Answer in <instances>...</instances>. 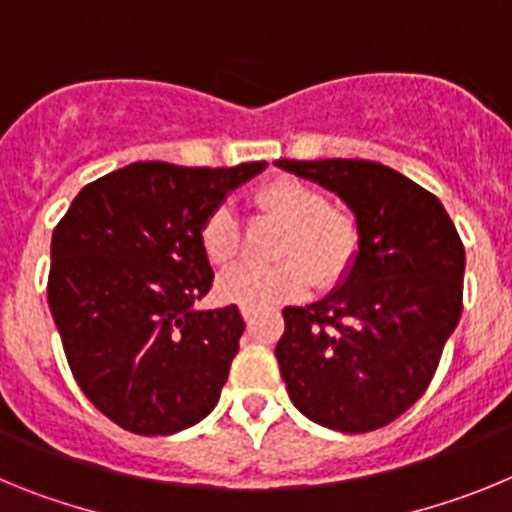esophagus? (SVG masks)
I'll return each instance as SVG.
<instances>
[{
    "instance_id": "34e87169",
    "label": "esophagus",
    "mask_w": 512,
    "mask_h": 512,
    "mask_svg": "<svg viewBox=\"0 0 512 512\" xmlns=\"http://www.w3.org/2000/svg\"><path fill=\"white\" fill-rule=\"evenodd\" d=\"M241 315L243 320H246L248 325L256 323V318H259V310H251V307H241Z\"/></svg>"
}]
</instances>
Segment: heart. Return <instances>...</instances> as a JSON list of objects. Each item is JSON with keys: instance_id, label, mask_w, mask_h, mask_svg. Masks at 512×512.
Returning <instances> with one entry per match:
<instances>
[{"instance_id": "1", "label": "heart", "mask_w": 512, "mask_h": 512, "mask_svg": "<svg viewBox=\"0 0 512 512\" xmlns=\"http://www.w3.org/2000/svg\"><path fill=\"white\" fill-rule=\"evenodd\" d=\"M256 215L282 225L274 246V266L238 264L217 279V295L251 310H271L302 297L315 284L336 287L359 251L354 217L330 207L323 189L279 176L251 194ZM200 246L212 266H225L241 248L238 220L228 207H215L200 225Z\"/></svg>"}]
</instances>
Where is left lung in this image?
I'll list each match as a JSON object with an SVG mask.
<instances>
[{"label": "left lung", "instance_id": "8db88e82", "mask_svg": "<svg viewBox=\"0 0 512 512\" xmlns=\"http://www.w3.org/2000/svg\"><path fill=\"white\" fill-rule=\"evenodd\" d=\"M336 192L354 212L359 251L323 300L284 307L277 361L312 423L377 431L413 408L461 315L464 246L438 197L359 158L274 161Z\"/></svg>", "mask_w": 512, "mask_h": 512}]
</instances>
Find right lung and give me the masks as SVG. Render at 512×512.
I'll return each mask as SVG.
<instances>
[{
	"label": "right lung",
	"mask_w": 512,
	"mask_h": 512,
	"mask_svg": "<svg viewBox=\"0 0 512 512\" xmlns=\"http://www.w3.org/2000/svg\"><path fill=\"white\" fill-rule=\"evenodd\" d=\"M266 161L189 169L138 161L76 194L53 230L48 305L81 392L138 436H171L220 400L238 354V307L210 292L205 215Z\"/></svg>",
	"instance_id": "obj_1"
}]
</instances>
